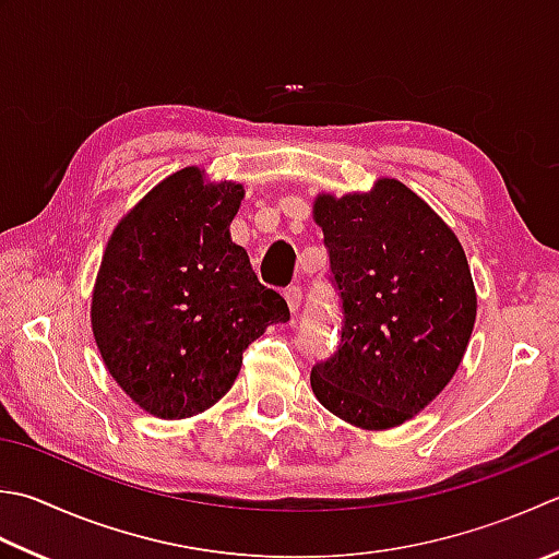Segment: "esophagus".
Here are the masks:
<instances>
[{
  "label": "esophagus",
  "mask_w": 559,
  "mask_h": 559,
  "mask_svg": "<svg viewBox=\"0 0 559 559\" xmlns=\"http://www.w3.org/2000/svg\"><path fill=\"white\" fill-rule=\"evenodd\" d=\"M286 302H288V310L295 314L298 312V308H300V302H302V290L298 288V286H293V288H288L286 290Z\"/></svg>",
  "instance_id": "1"
}]
</instances>
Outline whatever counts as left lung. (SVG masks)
<instances>
[{
    "label": "left lung",
    "mask_w": 559,
    "mask_h": 559,
    "mask_svg": "<svg viewBox=\"0 0 559 559\" xmlns=\"http://www.w3.org/2000/svg\"><path fill=\"white\" fill-rule=\"evenodd\" d=\"M344 326L310 385L322 407L366 431L409 421L441 395L467 352L477 293L461 239L402 181L317 193Z\"/></svg>",
    "instance_id": "obj_1"
}]
</instances>
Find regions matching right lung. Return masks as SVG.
<instances>
[{
	"label": "right lung",
	"mask_w": 559,
	"mask_h": 559,
	"mask_svg": "<svg viewBox=\"0 0 559 559\" xmlns=\"http://www.w3.org/2000/svg\"><path fill=\"white\" fill-rule=\"evenodd\" d=\"M245 186L183 167L120 217L92 290L104 366L142 412L189 419L225 397L245 348L290 320L229 237Z\"/></svg>",
	"instance_id": "right-lung-1"
}]
</instances>
